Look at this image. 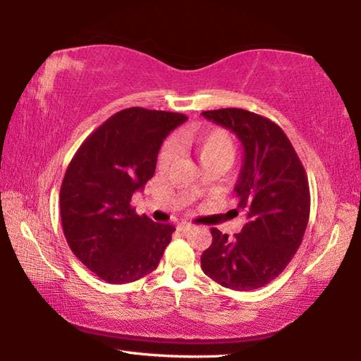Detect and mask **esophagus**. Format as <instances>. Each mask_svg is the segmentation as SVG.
Segmentation results:
<instances>
[{
	"label": "esophagus",
	"mask_w": 361,
	"mask_h": 361,
	"mask_svg": "<svg viewBox=\"0 0 361 361\" xmlns=\"http://www.w3.org/2000/svg\"><path fill=\"white\" fill-rule=\"evenodd\" d=\"M192 228H194V226L189 224V223H181V224L176 226V229H178L180 232H189V231H192Z\"/></svg>",
	"instance_id": "34e87169"
}]
</instances>
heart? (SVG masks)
<instances>
[{"mask_svg":"<svg viewBox=\"0 0 361 361\" xmlns=\"http://www.w3.org/2000/svg\"><path fill=\"white\" fill-rule=\"evenodd\" d=\"M180 145L191 149L205 169L212 166L228 167L235 154V146L226 130L213 129L207 132L185 130L178 137ZM173 159V145L167 142L159 152V166L167 167Z\"/></svg>","mask_w":361,"mask_h":361,"instance_id":"heart-1","label":"heart"}]
</instances>
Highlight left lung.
<instances>
[{
	"mask_svg": "<svg viewBox=\"0 0 361 361\" xmlns=\"http://www.w3.org/2000/svg\"><path fill=\"white\" fill-rule=\"evenodd\" d=\"M202 116L234 132L243 146L234 191L235 212L245 213L247 224L234 239L212 228L200 266L226 288H261L280 276L301 245L310 213L307 175L288 137L271 119L240 108Z\"/></svg>",
	"mask_w": 361,
	"mask_h": 361,
	"instance_id": "left-lung-1",
	"label": "left lung"
}]
</instances>
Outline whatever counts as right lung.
I'll use <instances>...</instances> for the list:
<instances>
[{
  "label": "right lung",
  "instance_id": "1",
  "mask_svg": "<svg viewBox=\"0 0 361 361\" xmlns=\"http://www.w3.org/2000/svg\"><path fill=\"white\" fill-rule=\"evenodd\" d=\"M188 118L127 108L113 114L79 146L60 188V216L71 252L108 283L148 276L172 240V224L137 215L132 194L156 170L157 152Z\"/></svg>",
  "mask_w": 361,
  "mask_h": 361
}]
</instances>
